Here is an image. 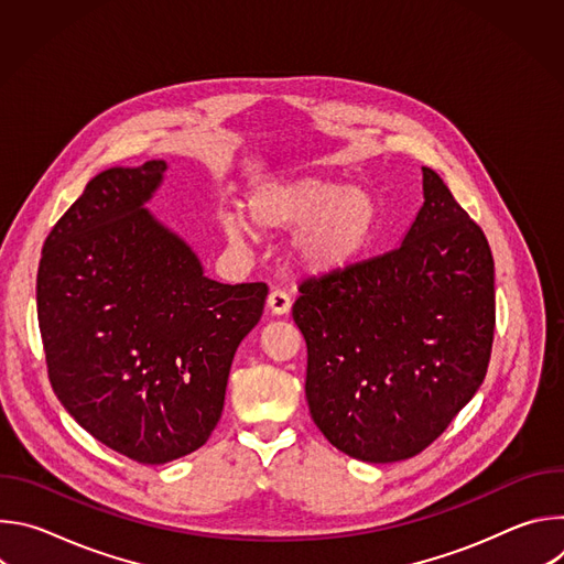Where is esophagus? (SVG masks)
<instances>
[{"instance_id": "34e87169", "label": "esophagus", "mask_w": 564, "mask_h": 564, "mask_svg": "<svg viewBox=\"0 0 564 564\" xmlns=\"http://www.w3.org/2000/svg\"><path fill=\"white\" fill-rule=\"evenodd\" d=\"M268 307H270V312L272 314H276V316H283V314H288L290 312V307H292V299H290V294L285 292V290H272L270 292V296H268Z\"/></svg>"}]
</instances>
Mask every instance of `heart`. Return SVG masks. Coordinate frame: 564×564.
I'll return each instance as SVG.
<instances>
[{"mask_svg":"<svg viewBox=\"0 0 564 564\" xmlns=\"http://www.w3.org/2000/svg\"><path fill=\"white\" fill-rule=\"evenodd\" d=\"M250 223L261 231H294L292 254L310 274L348 268L368 246L377 223V203L359 185L330 178L272 181L257 187L246 203ZM223 234L234 248L254 238L240 216H223Z\"/></svg>","mask_w":564,"mask_h":564,"instance_id":"heart-1","label":"heart"}]
</instances>
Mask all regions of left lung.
<instances>
[{
  "mask_svg": "<svg viewBox=\"0 0 564 564\" xmlns=\"http://www.w3.org/2000/svg\"><path fill=\"white\" fill-rule=\"evenodd\" d=\"M401 246L301 283L305 397L341 453L386 464L433 444L487 377L496 330L489 240L429 167Z\"/></svg>",
  "mask_w": 564,
  "mask_h": 564,
  "instance_id": "left-lung-1",
  "label": "left lung"
}]
</instances>
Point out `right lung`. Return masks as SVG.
<instances>
[{"label": "right lung", "mask_w": 564, "mask_h": 564, "mask_svg": "<svg viewBox=\"0 0 564 564\" xmlns=\"http://www.w3.org/2000/svg\"><path fill=\"white\" fill-rule=\"evenodd\" d=\"M165 160L89 181L44 240L37 318L48 379L68 415L105 446L165 464L216 429L234 352L268 285L203 274L185 240L144 205Z\"/></svg>", "instance_id": "1"}]
</instances>
